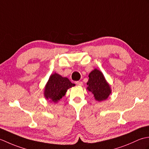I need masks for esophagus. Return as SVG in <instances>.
<instances>
[{"instance_id": "esophagus-1", "label": "esophagus", "mask_w": 149, "mask_h": 149, "mask_svg": "<svg viewBox=\"0 0 149 149\" xmlns=\"http://www.w3.org/2000/svg\"><path fill=\"white\" fill-rule=\"evenodd\" d=\"M75 84L78 85V86H83V83L82 81H76L75 82Z\"/></svg>"}]
</instances>
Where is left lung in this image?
Segmentation results:
<instances>
[{
  "label": "left lung",
  "mask_w": 149,
  "mask_h": 149,
  "mask_svg": "<svg viewBox=\"0 0 149 149\" xmlns=\"http://www.w3.org/2000/svg\"><path fill=\"white\" fill-rule=\"evenodd\" d=\"M88 77L87 90L93 95L96 100L100 102L106 100L111 93V90L102 73L95 68L90 73Z\"/></svg>",
  "instance_id": "8db88e82"
}]
</instances>
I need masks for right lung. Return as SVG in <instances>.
<instances>
[{"mask_svg":"<svg viewBox=\"0 0 149 149\" xmlns=\"http://www.w3.org/2000/svg\"><path fill=\"white\" fill-rule=\"evenodd\" d=\"M74 86L75 84L72 83L68 78L54 73L50 75L45 85L44 96L50 102L57 103L65 95L68 89Z\"/></svg>","mask_w":149,"mask_h":149,"instance_id":"right-lung-1","label":"right lung"}]
</instances>
